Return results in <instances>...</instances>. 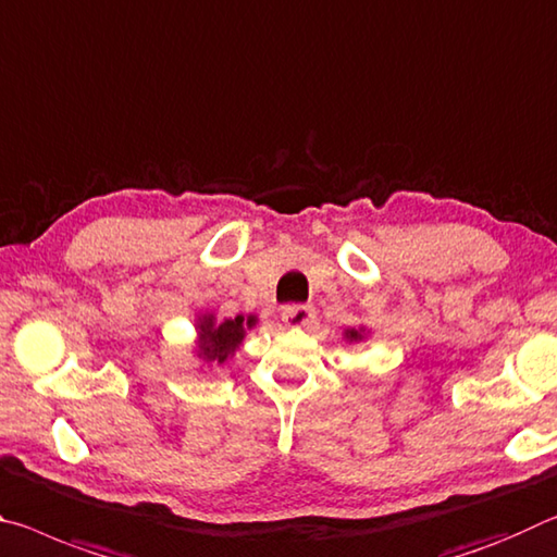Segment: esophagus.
<instances>
[{"label":"esophagus","instance_id":"34e87169","mask_svg":"<svg viewBox=\"0 0 557 557\" xmlns=\"http://www.w3.org/2000/svg\"><path fill=\"white\" fill-rule=\"evenodd\" d=\"M281 318H284L286 325H308V321L313 318V306H304V304H290L281 308Z\"/></svg>","mask_w":557,"mask_h":557}]
</instances>
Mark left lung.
Returning a JSON list of instances; mask_svg holds the SVG:
<instances>
[{
    "mask_svg": "<svg viewBox=\"0 0 557 557\" xmlns=\"http://www.w3.org/2000/svg\"><path fill=\"white\" fill-rule=\"evenodd\" d=\"M362 338H364V327H358V331H355V327H348V331H345V341L358 343Z\"/></svg>",
    "mask_w": 557,
    "mask_h": 557,
    "instance_id": "8db88e82",
    "label": "left lung"
}]
</instances>
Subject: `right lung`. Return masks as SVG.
<instances>
[{
	"mask_svg": "<svg viewBox=\"0 0 557 557\" xmlns=\"http://www.w3.org/2000/svg\"><path fill=\"white\" fill-rule=\"evenodd\" d=\"M257 325V318L249 315L244 321V315L236 318H224L222 323H216L214 313H202L197 318V358L205 364H224L230 358H234V352L239 350V345L244 343L246 331Z\"/></svg>",
	"mask_w": 557,
	"mask_h": 557,
	"instance_id": "add662e5",
	"label": "right lung"
}]
</instances>
